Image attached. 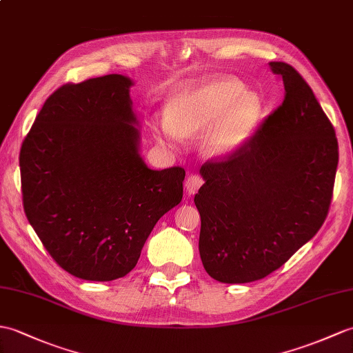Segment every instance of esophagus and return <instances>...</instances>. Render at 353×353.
<instances>
[{"label":"esophagus","mask_w":353,"mask_h":353,"mask_svg":"<svg viewBox=\"0 0 353 353\" xmlns=\"http://www.w3.org/2000/svg\"><path fill=\"white\" fill-rule=\"evenodd\" d=\"M201 185H203V179L199 174H191L190 177L186 179V182H185L186 191H188V194H190V195H192V194H195L196 191H199Z\"/></svg>","instance_id":"esophagus-1"}]
</instances>
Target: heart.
I'll list each match as a JSON object with an SVG mask.
<instances>
[{
	"instance_id": "1",
	"label": "heart",
	"mask_w": 353,
	"mask_h": 353,
	"mask_svg": "<svg viewBox=\"0 0 353 353\" xmlns=\"http://www.w3.org/2000/svg\"><path fill=\"white\" fill-rule=\"evenodd\" d=\"M260 117V101L245 93L234 79H212L183 90L167 105V120L154 125L159 141L176 145L180 137H192L212 124L203 137V150L210 157H224L245 143Z\"/></svg>"
}]
</instances>
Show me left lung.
Segmentation results:
<instances>
[{
  "mask_svg": "<svg viewBox=\"0 0 353 353\" xmlns=\"http://www.w3.org/2000/svg\"><path fill=\"white\" fill-rule=\"evenodd\" d=\"M284 101L247 141L201 165L200 257L228 284L251 283L281 268L322 227L331 206L339 143L301 73L270 61Z\"/></svg>",
  "mask_w": 353,
  "mask_h": 353,
  "instance_id": "obj_1",
  "label": "left lung"
}]
</instances>
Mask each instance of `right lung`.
<instances>
[{"label":"right lung","mask_w":353,"mask_h":353,"mask_svg":"<svg viewBox=\"0 0 353 353\" xmlns=\"http://www.w3.org/2000/svg\"><path fill=\"white\" fill-rule=\"evenodd\" d=\"M126 77L64 84L48 97L19 153L23 212L65 272L129 274L154 224L182 201L185 170H150Z\"/></svg>","instance_id":"obj_1"}]
</instances>
